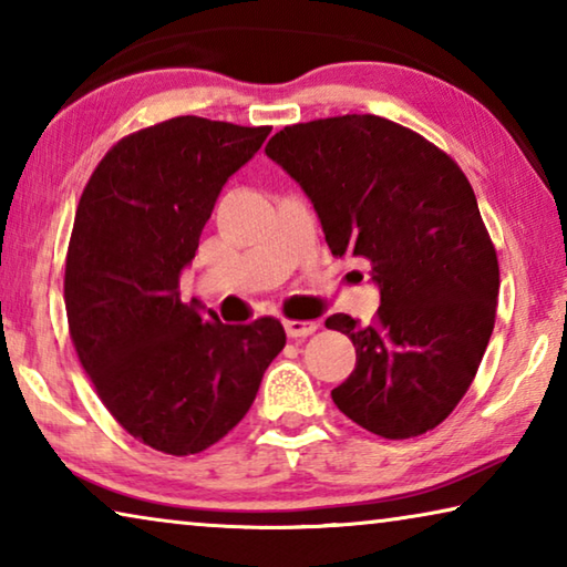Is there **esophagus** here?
I'll return each instance as SVG.
<instances>
[{
    "label": "esophagus",
    "instance_id": "34e87169",
    "mask_svg": "<svg viewBox=\"0 0 567 567\" xmlns=\"http://www.w3.org/2000/svg\"><path fill=\"white\" fill-rule=\"evenodd\" d=\"M285 332L287 338H307L318 330V322H305V320H285Z\"/></svg>",
    "mask_w": 567,
    "mask_h": 567
}]
</instances>
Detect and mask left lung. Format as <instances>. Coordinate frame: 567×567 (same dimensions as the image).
Instances as JSON below:
<instances>
[{"label": "left lung", "mask_w": 567, "mask_h": 567, "mask_svg": "<svg viewBox=\"0 0 567 567\" xmlns=\"http://www.w3.org/2000/svg\"><path fill=\"white\" fill-rule=\"evenodd\" d=\"M265 155L310 197L332 255L364 257L380 287L372 324L342 312L324 320L358 352L352 375L332 390L334 405L380 437L427 433L473 382L501 290L463 169L375 114L292 124Z\"/></svg>", "instance_id": "1"}]
</instances>
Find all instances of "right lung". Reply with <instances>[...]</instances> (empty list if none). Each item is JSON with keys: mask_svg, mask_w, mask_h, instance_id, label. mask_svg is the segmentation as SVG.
Returning a JSON list of instances; mask_svg holds the SVG:
<instances>
[{"mask_svg": "<svg viewBox=\"0 0 567 567\" xmlns=\"http://www.w3.org/2000/svg\"><path fill=\"white\" fill-rule=\"evenodd\" d=\"M272 127L175 117L117 142L74 215L64 305L80 362L114 420L167 455L203 453L255 402L280 320L223 324L179 300V275L225 182Z\"/></svg>", "mask_w": 567, "mask_h": 567, "instance_id": "obj_1", "label": "right lung"}]
</instances>
